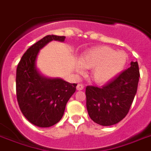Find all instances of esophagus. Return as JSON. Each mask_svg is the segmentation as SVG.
<instances>
[{
  "label": "esophagus",
  "instance_id": "esophagus-1",
  "mask_svg": "<svg viewBox=\"0 0 151 151\" xmlns=\"http://www.w3.org/2000/svg\"><path fill=\"white\" fill-rule=\"evenodd\" d=\"M77 89L79 90V91L83 90L84 89V85H83L82 84H78V85H77Z\"/></svg>",
  "mask_w": 151,
  "mask_h": 151
}]
</instances>
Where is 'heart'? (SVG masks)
<instances>
[{
	"mask_svg": "<svg viewBox=\"0 0 151 151\" xmlns=\"http://www.w3.org/2000/svg\"><path fill=\"white\" fill-rule=\"evenodd\" d=\"M128 60L129 57L124 51H116L108 46H96L81 54L79 59L80 63L76 66V71L79 74H83L84 67L92 69V80L103 85L119 75L125 68Z\"/></svg>",
	"mask_w": 151,
	"mask_h": 151,
	"instance_id": "1",
	"label": "heart"
}]
</instances>
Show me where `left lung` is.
<instances>
[{
	"instance_id": "left-lung-1",
	"label": "left lung",
	"mask_w": 151,
	"mask_h": 151,
	"mask_svg": "<svg viewBox=\"0 0 151 151\" xmlns=\"http://www.w3.org/2000/svg\"><path fill=\"white\" fill-rule=\"evenodd\" d=\"M139 70L137 62L103 87H86V107L90 118L103 126L118 123L129 113L137 92Z\"/></svg>"
}]
</instances>
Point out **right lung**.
I'll list each match as a JSON object with an SVG mask.
<instances>
[{
    "label": "right lung",
    "mask_w": 151,
    "mask_h": 151,
    "mask_svg": "<svg viewBox=\"0 0 151 151\" xmlns=\"http://www.w3.org/2000/svg\"><path fill=\"white\" fill-rule=\"evenodd\" d=\"M64 36L47 35L30 46L16 69V97L19 109L31 124L47 128L63 116L66 103L75 92L77 84L62 79L41 77L35 67L39 50L52 40L63 41Z\"/></svg>",
    "instance_id": "obj_1"
}]
</instances>
